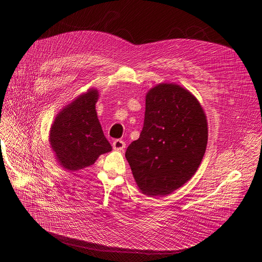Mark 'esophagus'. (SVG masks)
I'll list each match as a JSON object with an SVG mask.
<instances>
[{
	"label": "esophagus",
	"instance_id": "34e87169",
	"mask_svg": "<svg viewBox=\"0 0 262 262\" xmlns=\"http://www.w3.org/2000/svg\"><path fill=\"white\" fill-rule=\"evenodd\" d=\"M126 147V143H124L123 141L121 140H115L113 142V148L115 149V150H123V148Z\"/></svg>",
	"mask_w": 262,
	"mask_h": 262
}]
</instances>
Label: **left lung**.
Segmentation results:
<instances>
[{"label": "left lung", "mask_w": 262, "mask_h": 262, "mask_svg": "<svg viewBox=\"0 0 262 262\" xmlns=\"http://www.w3.org/2000/svg\"><path fill=\"white\" fill-rule=\"evenodd\" d=\"M208 142V123L197 99L183 87L162 83L146 95L143 130L126 151L139 189L165 196L196 172Z\"/></svg>", "instance_id": "1"}]
</instances>
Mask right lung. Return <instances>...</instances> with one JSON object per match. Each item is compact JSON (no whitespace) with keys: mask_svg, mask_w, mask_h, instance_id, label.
I'll return each mask as SVG.
<instances>
[{"mask_svg":"<svg viewBox=\"0 0 262 262\" xmlns=\"http://www.w3.org/2000/svg\"><path fill=\"white\" fill-rule=\"evenodd\" d=\"M98 97L97 90H90L74 99L57 114L50 130V144L59 165L67 170L89 167L112 150L97 117Z\"/></svg>","mask_w":262,"mask_h":262,"instance_id":"add662e5","label":"right lung"}]
</instances>
